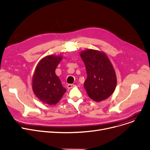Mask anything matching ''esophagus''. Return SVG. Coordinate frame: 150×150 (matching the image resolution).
Listing matches in <instances>:
<instances>
[{
  "label": "esophagus",
  "mask_w": 150,
  "mask_h": 150,
  "mask_svg": "<svg viewBox=\"0 0 150 150\" xmlns=\"http://www.w3.org/2000/svg\"><path fill=\"white\" fill-rule=\"evenodd\" d=\"M76 85H74V84H68L67 85V88L68 89H70V88H73L74 86H75Z\"/></svg>",
  "instance_id": "esophagus-1"
}]
</instances>
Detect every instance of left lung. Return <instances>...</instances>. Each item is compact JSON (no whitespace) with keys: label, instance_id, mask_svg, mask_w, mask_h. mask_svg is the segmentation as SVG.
I'll return each instance as SVG.
<instances>
[{"label":"left lung","instance_id":"8db88e82","mask_svg":"<svg viewBox=\"0 0 150 150\" xmlns=\"http://www.w3.org/2000/svg\"><path fill=\"white\" fill-rule=\"evenodd\" d=\"M85 64L87 78L84 88L90 98L99 102L108 99L117 85L115 70L104 52L86 49L80 52Z\"/></svg>","mask_w":150,"mask_h":150}]
</instances>
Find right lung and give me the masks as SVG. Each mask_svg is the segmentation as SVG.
<instances>
[{
    "label": "right lung",
    "mask_w": 150,
    "mask_h": 150,
    "mask_svg": "<svg viewBox=\"0 0 150 150\" xmlns=\"http://www.w3.org/2000/svg\"><path fill=\"white\" fill-rule=\"evenodd\" d=\"M62 56L51 54L42 58L36 67L32 77V89L43 103L54 105L67 90L62 86L55 70Z\"/></svg>",
    "instance_id": "add662e5"
}]
</instances>
